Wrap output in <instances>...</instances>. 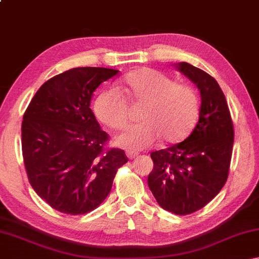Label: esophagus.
<instances>
[{"instance_id":"1","label":"esophagus","mask_w":259,"mask_h":259,"mask_svg":"<svg viewBox=\"0 0 259 259\" xmlns=\"http://www.w3.org/2000/svg\"><path fill=\"white\" fill-rule=\"evenodd\" d=\"M126 156H128V159L133 160V159H135V157H137V156H138V153H136V152H131V151H128V152H126Z\"/></svg>"}]
</instances>
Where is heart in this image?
<instances>
[{
    "label": "heart",
    "mask_w": 259,
    "mask_h": 259,
    "mask_svg": "<svg viewBox=\"0 0 259 259\" xmlns=\"http://www.w3.org/2000/svg\"><path fill=\"white\" fill-rule=\"evenodd\" d=\"M126 95L136 104L145 105L140 113L142 123L131 125L115 138V144L128 150L176 144L187 138L199 119L200 102L194 90L179 85L172 78L151 68H139L123 78ZM95 114L111 129L126 123L128 103L116 88H108L95 100Z\"/></svg>",
    "instance_id": "heart-1"
}]
</instances>
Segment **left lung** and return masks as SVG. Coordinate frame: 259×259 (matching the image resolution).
Returning a JSON list of instances; mask_svg holds the SVG:
<instances>
[{
    "label": "left lung",
    "instance_id": "obj_1",
    "mask_svg": "<svg viewBox=\"0 0 259 259\" xmlns=\"http://www.w3.org/2000/svg\"><path fill=\"white\" fill-rule=\"evenodd\" d=\"M174 66L200 90L199 121L182 143L151 153L154 168L147 183L161 208L188 214L203 208L225 185L234 131L217 81L185 61Z\"/></svg>",
    "mask_w": 259,
    "mask_h": 259
}]
</instances>
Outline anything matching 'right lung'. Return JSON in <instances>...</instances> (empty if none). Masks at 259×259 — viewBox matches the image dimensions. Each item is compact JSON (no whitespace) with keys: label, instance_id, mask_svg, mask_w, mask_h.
I'll list each match as a JSON object with an SVG mask.
<instances>
[{"label":"right lung","instance_id":"right-lung-1","mask_svg":"<svg viewBox=\"0 0 259 259\" xmlns=\"http://www.w3.org/2000/svg\"><path fill=\"white\" fill-rule=\"evenodd\" d=\"M117 73L104 67L68 69L43 83L24 114L21 146L28 181L60 212L93 211L128 162L122 150H104L108 135L90 108L94 91Z\"/></svg>","mask_w":259,"mask_h":259}]
</instances>
